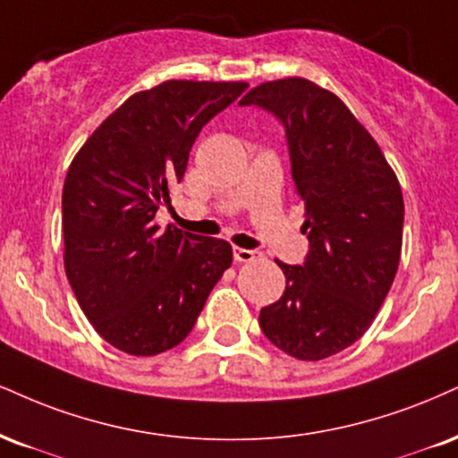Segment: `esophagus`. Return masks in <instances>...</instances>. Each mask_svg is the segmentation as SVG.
<instances>
[{"instance_id":"esophagus-1","label":"esophagus","mask_w":458,"mask_h":458,"mask_svg":"<svg viewBox=\"0 0 458 458\" xmlns=\"http://www.w3.org/2000/svg\"><path fill=\"white\" fill-rule=\"evenodd\" d=\"M234 260L236 262H251L253 258L258 256V251L253 250H243V247H234Z\"/></svg>"}]
</instances>
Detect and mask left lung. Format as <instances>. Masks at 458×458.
Here are the masks:
<instances>
[{
	"mask_svg": "<svg viewBox=\"0 0 458 458\" xmlns=\"http://www.w3.org/2000/svg\"><path fill=\"white\" fill-rule=\"evenodd\" d=\"M239 104L284 121L310 239L302 267L275 260L285 290L260 310V328L285 354L322 360L367 333L393 285L403 243L399 179L344 100L313 81L260 82Z\"/></svg>",
	"mask_w": 458,
	"mask_h": 458,
	"instance_id": "obj_1",
	"label": "left lung"
}]
</instances>
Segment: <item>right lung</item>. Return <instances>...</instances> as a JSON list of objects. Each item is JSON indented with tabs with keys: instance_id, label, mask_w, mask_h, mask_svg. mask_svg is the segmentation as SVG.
I'll return each mask as SVG.
<instances>
[{
	"instance_id": "right-lung-1",
	"label": "right lung",
	"mask_w": 458,
	"mask_h": 458,
	"mask_svg": "<svg viewBox=\"0 0 458 458\" xmlns=\"http://www.w3.org/2000/svg\"><path fill=\"white\" fill-rule=\"evenodd\" d=\"M245 81H164L130 96L72 159L62 194L64 267L82 313L131 356L179 345L233 264L228 241L162 230L198 131Z\"/></svg>"
}]
</instances>
